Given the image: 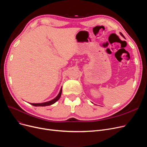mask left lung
Here are the masks:
<instances>
[{
	"instance_id": "8db88e82",
	"label": "left lung",
	"mask_w": 147,
	"mask_h": 147,
	"mask_svg": "<svg viewBox=\"0 0 147 147\" xmlns=\"http://www.w3.org/2000/svg\"><path fill=\"white\" fill-rule=\"evenodd\" d=\"M120 34H121V35L123 37H124V36H123V34H122L121 33H120Z\"/></svg>"
}]
</instances>
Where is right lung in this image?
<instances>
[{
	"mask_svg": "<svg viewBox=\"0 0 147 147\" xmlns=\"http://www.w3.org/2000/svg\"><path fill=\"white\" fill-rule=\"evenodd\" d=\"M61 93H62V88L60 90V92L59 94L58 95V96L55 98H54L53 99L51 100V101H48V102H43V103H37V104H32V103H30V104H32V105L33 106H36V107H37V106H41V107H45V106H48V105H51L53 104H54L55 102H56L61 97Z\"/></svg>",
	"mask_w": 147,
	"mask_h": 147,
	"instance_id": "add662e5",
	"label": "right lung"
}]
</instances>
